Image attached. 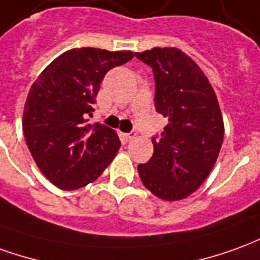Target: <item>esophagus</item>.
<instances>
[{
  "instance_id": "obj_1",
  "label": "esophagus",
  "mask_w": 260,
  "mask_h": 260,
  "mask_svg": "<svg viewBox=\"0 0 260 260\" xmlns=\"http://www.w3.org/2000/svg\"><path fill=\"white\" fill-rule=\"evenodd\" d=\"M136 138V132L135 131H131V132H128V134H125V139L128 141V142H131V141H134Z\"/></svg>"
}]
</instances>
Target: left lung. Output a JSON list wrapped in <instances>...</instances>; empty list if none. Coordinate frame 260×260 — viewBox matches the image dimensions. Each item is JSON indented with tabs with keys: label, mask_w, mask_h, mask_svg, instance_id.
<instances>
[{
	"label": "left lung",
	"mask_w": 260,
	"mask_h": 260,
	"mask_svg": "<svg viewBox=\"0 0 260 260\" xmlns=\"http://www.w3.org/2000/svg\"><path fill=\"white\" fill-rule=\"evenodd\" d=\"M135 56L152 67L155 108L169 122L153 136V156L138 166L143 186L168 201L186 199L199 188L218 157L224 121L206 74L186 53L153 48Z\"/></svg>",
	"instance_id": "8db88e82"
}]
</instances>
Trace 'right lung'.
<instances>
[{
  "instance_id": "obj_1",
  "label": "right lung",
  "mask_w": 260,
  "mask_h": 260,
  "mask_svg": "<svg viewBox=\"0 0 260 260\" xmlns=\"http://www.w3.org/2000/svg\"><path fill=\"white\" fill-rule=\"evenodd\" d=\"M134 57L132 52L81 48L49 64L29 90L23 135L29 152L48 180L77 190L99 179L121 142L103 124H86L108 70Z\"/></svg>"
}]
</instances>
